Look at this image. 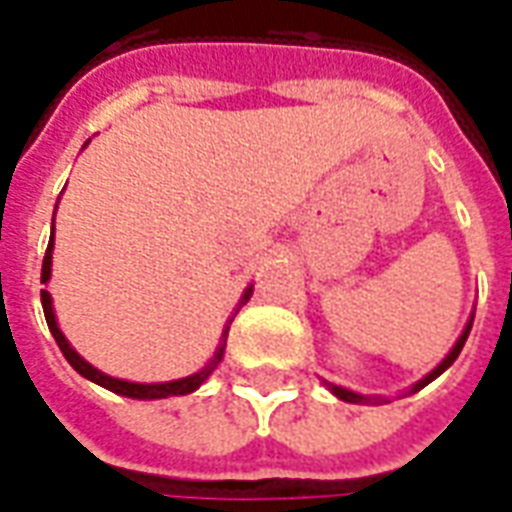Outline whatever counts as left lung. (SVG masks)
<instances>
[{
	"label": "left lung",
	"mask_w": 512,
	"mask_h": 512,
	"mask_svg": "<svg viewBox=\"0 0 512 512\" xmlns=\"http://www.w3.org/2000/svg\"><path fill=\"white\" fill-rule=\"evenodd\" d=\"M472 321H474V315H472V318H469V323H466V326H463L461 337H458V340H455V345H452V351H450V354L444 356V359H441L439 365H436V367H433V370H430L428 376H425V378H419L417 384H414V386H411V389H408V395H414V392H419V389H422V386H428L430 381H433V378H439L441 373H444V370H447V367H450L452 362H455V359H458V354H461L463 343H466V337H469V332H472ZM323 384H326V389H329V392H332L334 397H340V400H345V403H381V397L359 395V392H354V389H345V386L329 384V381H323Z\"/></svg>",
	"instance_id": "left-lung-1"
}]
</instances>
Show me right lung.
Here are the masks:
<instances>
[{
    "mask_svg": "<svg viewBox=\"0 0 512 512\" xmlns=\"http://www.w3.org/2000/svg\"><path fill=\"white\" fill-rule=\"evenodd\" d=\"M51 252H54V227H51L49 249H46V257H43V274H40V282H43V285H46V282L51 279ZM252 290H255L252 285L244 290V296H241V301H238V307H244L246 301H249ZM40 301H43V315H46V323H49V332L54 334V340H57V345H60L62 356L68 359V365H71L73 370L79 373V376L87 378V381H93V384L104 386V389L115 392V395L134 397V400H161V397L189 395V392H194V389H200V386L208 381V376H211L213 370L219 367V362H222L224 345H227V332H230V323H233V318H230V323L224 326L222 343H219V348H216V354H213L211 362L202 367V370H197L194 376L178 378V381H161V384H136V381H123V378L106 376V373H101L98 367L90 365V362H87L84 356L76 354V348H71L68 337L60 332V323H57V315H54V304H51L49 290H40Z\"/></svg>",
    "mask_w": 512,
    "mask_h": 512,
    "instance_id": "obj_1",
    "label": "right lung"
}]
</instances>
